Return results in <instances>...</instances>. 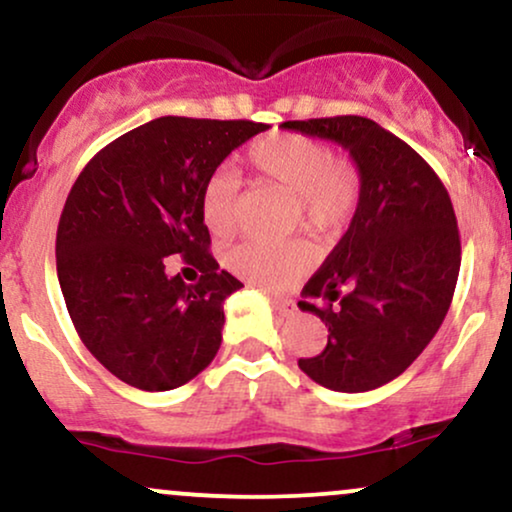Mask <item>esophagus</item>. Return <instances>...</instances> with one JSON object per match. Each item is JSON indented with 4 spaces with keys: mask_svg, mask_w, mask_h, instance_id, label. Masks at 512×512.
Returning <instances> with one entry per match:
<instances>
[{
    "mask_svg": "<svg viewBox=\"0 0 512 512\" xmlns=\"http://www.w3.org/2000/svg\"><path fill=\"white\" fill-rule=\"evenodd\" d=\"M272 303H274V310L279 312L281 317H293L295 312H298V305H295V300H288V298H279V295H272Z\"/></svg>",
    "mask_w": 512,
    "mask_h": 512,
    "instance_id": "obj_1",
    "label": "esophagus"
}]
</instances>
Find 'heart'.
<instances>
[{
	"label": "heart",
	"mask_w": 512,
	"mask_h": 512,
	"mask_svg": "<svg viewBox=\"0 0 512 512\" xmlns=\"http://www.w3.org/2000/svg\"><path fill=\"white\" fill-rule=\"evenodd\" d=\"M245 162L262 181L276 183L298 200L300 221L310 233L326 236L346 224L357 205L360 183L353 166L336 162L331 147L303 133H272L255 140ZM200 214L209 233L229 236L238 221L236 176L217 171L200 195ZM310 262L300 243L245 240L226 255L233 272L267 288L286 286Z\"/></svg>",
	"instance_id": "heart-1"
}]
</instances>
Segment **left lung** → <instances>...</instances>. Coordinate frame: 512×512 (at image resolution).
<instances>
[{
  "mask_svg": "<svg viewBox=\"0 0 512 512\" xmlns=\"http://www.w3.org/2000/svg\"><path fill=\"white\" fill-rule=\"evenodd\" d=\"M281 128L341 145L360 174L353 221L298 303L329 338L298 367L331 391L379 389L417 360L451 307L460 272L451 197L408 143L365 116Z\"/></svg>",
  "mask_w": 512,
  "mask_h": 512,
  "instance_id": "1",
  "label": "left lung"
}]
</instances>
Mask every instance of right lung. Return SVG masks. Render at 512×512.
I'll list each match as a JSON object with an SVG mask.
<instances>
[{
	"mask_svg": "<svg viewBox=\"0 0 512 512\" xmlns=\"http://www.w3.org/2000/svg\"><path fill=\"white\" fill-rule=\"evenodd\" d=\"M267 123L162 116L123 133L80 171L57 229V274L80 341L140 391L188 384L214 360L224 300L243 288L209 255L200 195ZM181 254L197 284L165 274Z\"/></svg>",
	"mask_w": 512,
	"mask_h": 512,
	"instance_id": "add662e5",
	"label": "right lung"
}]
</instances>
